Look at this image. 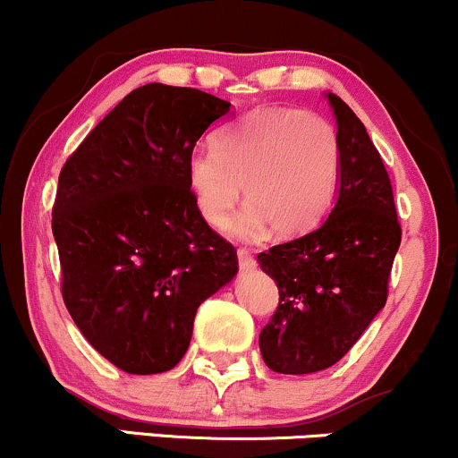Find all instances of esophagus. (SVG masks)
Returning a JSON list of instances; mask_svg holds the SVG:
<instances>
[{
    "label": "esophagus",
    "instance_id": "34e87169",
    "mask_svg": "<svg viewBox=\"0 0 458 458\" xmlns=\"http://www.w3.org/2000/svg\"><path fill=\"white\" fill-rule=\"evenodd\" d=\"M238 264H240V268H242V270H250V268H255V266H257V259L249 249H244V246H242V249H238Z\"/></svg>",
    "mask_w": 458,
    "mask_h": 458
}]
</instances>
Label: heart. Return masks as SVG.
<instances>
[{"label": "heart", "mask_w": 458, "mask_h": 458, "mask_svg": "<svg viewBox=\"0 0 458 458\" xmlns=\"http://www.w3.org/2000/svg\"><path fill=\"white\" fill-rule=\"evenodd\" d=\"M342 147L325 116L301 107H259L188 157V183L209 225L227 223L244 190L246 208L231 229L240 238L311 231L337 197Z\"/></svg>", "instance_id": "obj_1"}]
</instances>
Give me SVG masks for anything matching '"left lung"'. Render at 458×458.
Wrapping results in <instances>:
<instances>
[{
    "mask_svg": "<svg viewBox=\"0 0 458 458\" xmlns=\"http://www.w3.org/2000/svg\"><path fill=\"white\" fill-rule=\"evenodd\" d=\"M342 147L340 197L310 233L257 255L279 287V307L259 333L266 366L279 374L331 368L387 302L400 229L394 190L366 127L328 92Z\"/></svg>",
    "mask_w": 458,
    "mask_h": 458,
    "instance_id": "left-lung-1",
    "label": "left lung"
}]
</instances>
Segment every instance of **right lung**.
<instances>
[{"label":"right lung","mask_w":458,"mask_h":458,"mask_svg":"<svg viewBox=\"0 0 458 458\" xmlns=\"http://www.w3.org/2000/svg\"><path fill=\"white\" fill-rule=\"evenodd\" d=\"M229 101L182 86L131 90L71 153L51 231L63 298L97 352L130 374L177 366L199 305L233 279V244L188 183L199 138Z\"/></svg>","instance_id":"add662e5"}]
</instances>
